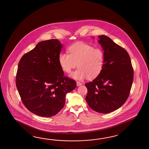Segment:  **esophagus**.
<instances>
[{"label": "esophagus", "instance_id": "esophagus-1", "mask_svg": "<svg viewBox=\"0 0 149 149\" xmlns=\"http://www.w3.org/2000/svg\"><path fill=\"white\" fill-rule=\"evenodd\" d=\"M77 84V86H79L80 85H82V83H80L79 81H77L76 83Z\"/></svg>", "mask_w": 149, "mask_h": 149}]
</instances>
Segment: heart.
Wrapping results in <instances>:
<instances>
[{
	"label": "heart",
	"instance_id": "obj_1",
	"mask_svg": "<svg viewBox=\"0 0 149 149\" xmlns=\"http://www.w3.org/2000/svg\"><path fill=\"white\" fill-rule=\"evenodd\" d=\"M69 54H60L59 65L66 73H70L77 66L79 67L70 75L73 79L81 80L87 77L94 79L103 69L104 54L100 48H94L92 45L78 42L68 48Z\"/></svg>",
	"mask_w": 149,
	"mask_h": 149
}]
</instances>
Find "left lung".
<instances>
[{"label":"left lung","mask_w":149,"mask_h":149,"mask_svg":"<svg viewBox=\"0 0 149 149\" xmlns=\"http://www.w3.org/2000/svg\"><path fill=\"white\" fill-rule=\"evenodd\" d=\"M104 54L100 74L85 86L86 101L91 109L107 114L121 107L127 100L134 79L130 56L125 49L106 35L98 36Z\"/></svg>","instance_id":"left-lung-1"}]
</instances>
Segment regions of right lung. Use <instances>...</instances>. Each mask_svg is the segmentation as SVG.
Instances as JSON below:
<instances>
[{
  "label": "right lung",
  "mask_w": 149,
  "mask_h": 149,
  "mask_svg": "<svg viewBox=\"0 0 149 149\" xmlns=\"http://www.w3.org/2000/svg\"><path fill=\"white\" fill-rule=\"evenodd\" d=\"M62 48L57 39L40 42L19 63L16 85L21 100L39 116L57 114L65 105L66 94L76 87V81L64 76L59 65Z\"/></svg>",
  "instance_id": "1"
}]
</instances>
